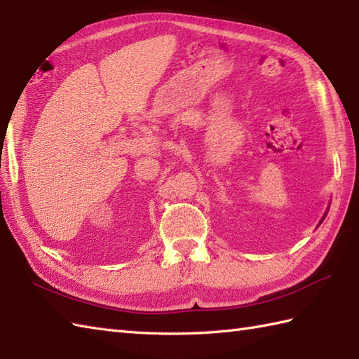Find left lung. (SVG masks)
Here are the masks:
<instances>
[{"instance_id":"obj_1","label":"left lung","mask_w":359,"mask_h":359,"mask_svg":"<svg viewBox=\"0 0 359 359\" xmlns=\"http://www.w3.org/2000/svg\"><path fill=\"white\" fill-rule=\"evenodd\" d=\"M321 222H323V220H321ZM321 222H319V224H321Z\"/></svg>"}]
</instances>
